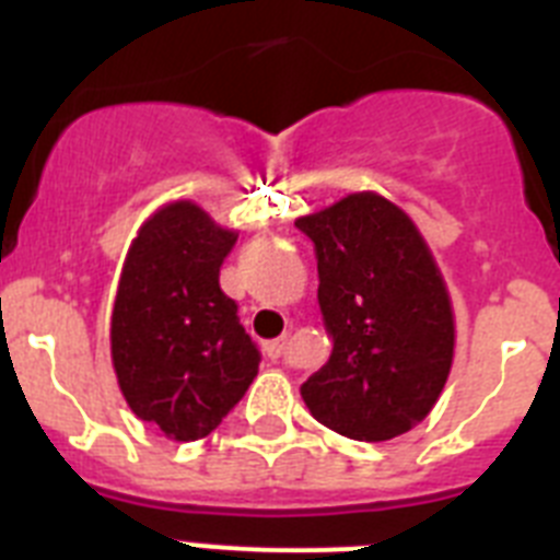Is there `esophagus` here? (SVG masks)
<instances>
[{"instance_id":"34e87169","label":"esophagus","mask_w":560,"mask_h":560,"mask_svg":"<svg viewBox=\"0 0 560 560\" xmlns=\"http://www.w3.org/2000/svg\"><path fill=\"white\" fill-rule=\"evenodd\" d=\"M285 345H289V336H280V339H275V341H266L264 350H266V355H269V359H280V355H283V350H285Z\"/></svg>"}]
</instances>
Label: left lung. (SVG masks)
Segmentation results:
<instances>
[{
  "label": "left lung",
  "instance_id": "obj_1",
  "mask_svg": "<svg viewBox=\"0 0 560 560\" xmlns=\"http://www.w3.org/2000/svg\"><path fill=\"white\" fill-rule=\"evenodd\" d=\"M319 271L334 353L305 381V407L350 440L381 443L432 412L452 370L448 291L412 221L375 192L296 219Z\"/></svg>",
  "mask_w": 560,
  "mask_h": 560
}]
</instances>
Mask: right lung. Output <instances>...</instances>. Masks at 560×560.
Returning a JSON list of instances; mask_svg holds the SVG:
<instances>
[{
  "label": "right lung",
  "mask_w": 560,
  "mask_h": 560,
  "mask_svg": "<svg viewBox=\"0 0 560 560\" xmlns=\"http://www.w3.org/2000/svg\"><path fill=\"white\" fill-rule=\"evenodd\" d=\"M237 235L190 201L133 237L112 314V359L128 407L171 440L207 438L244 398L260 350L221 291Z\"/></svg>",
  "instance_id": "add662e5"
}]
</instances>
